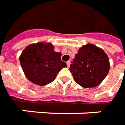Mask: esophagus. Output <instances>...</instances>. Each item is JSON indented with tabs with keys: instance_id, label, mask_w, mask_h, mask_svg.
I'll use <instances>...</instances> for the list:
<instances>
[{
	"instance_id": "34e87169",
	"label": "esophagus",
	"mask_w": 125,
	"mask_h": 125,
	"mask_svg": "<svg viewBox=\"0 0 125 125\" xmlns=\"http://www.w3.org/2000/svg\"><path fill=\"white\" fill-rule=\"evenodd\" d=\"M67 67H70V60L67 62Z\"/></svg>"
}]
</instances>
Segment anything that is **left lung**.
<instances>
[{
	"mask_svg": "<svg viewBox=\"0 0 125 125\" xmlns=\"http://www.w3.org/2000/svg\"><path fill=\"white\" fill-rule=\"evenodd\" d=\"M109 70L108 55L102 49L92 44L80 49L70 67L75 82L85 88H94L101 83Z\"/></svg>",
	"mask_w": 125,
	"mask_h": 125,
	"instance_id": "left-lung-1",
	"label": "left lung"
}]
</instances>
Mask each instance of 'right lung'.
<instances>
[{"mask_svg":"<svg viewBox=\"0 0 125 125\" xmlns=\"http://www.w3.org/2000/svg\"><path fill=\"white\" fill-rule=\"evenodd\" d=\"M61 53L54 51L50 43L30 44L19 58L22 70L32 83L45 85L55 80L58 73L67 66L61 60Z\"/></svg>","mask_w":125,"mask_h":125,"instance_id":"add662e5","label":"right lung"}]
</instances>
